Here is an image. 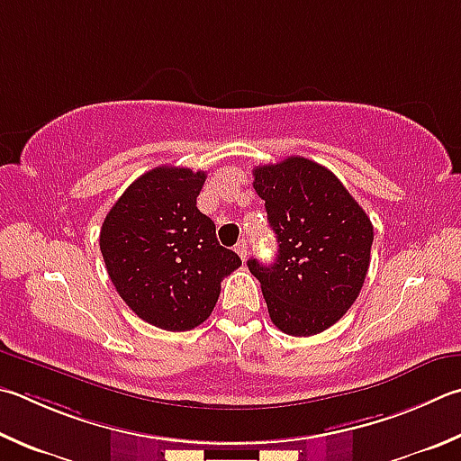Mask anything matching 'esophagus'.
I'll list each match as a JSON object with an SVG mask.
<instances>
[{
	"mask_svg": "<svg viewBox=\"0 0 461 461\" xmlns=\"http://www.w3.org/2000/svg\"><path fill=\"white\" fill-rule=\"evenodd\" d=\"M236 252H238V256H240L241 259L248 258V241H246V240H240V241H238V244H236Z\"/></svg>",
	"mask_w": 461,
	"mask_h": 461,
	"instance_id": "1",
	"label": "esophagus"
}]
</instances>
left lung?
<instances>
[{
  "instance_id": "1",
  "label": "left lung",
  "mask_w": 461,
  "mask_h": 461,
  "mask_svg": "<svg viewBox=\"0 0 461 461\" xmlns=\"http://www.w3.org/2000/svg\"><path fill=\"white\" fill-rule=\"evenodd\" d=\"M278 240L272 266L248 259L262 284L272 322L292 337H312L340 321L371 264L373 223L337 175L304 157L254 169Z\"/></svg>"
}]
</instances>
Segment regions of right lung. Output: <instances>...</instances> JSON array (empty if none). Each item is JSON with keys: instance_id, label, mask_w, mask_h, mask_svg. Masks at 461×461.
<instances>
[{"instance_id": "right-lung-1", "label": "right lung", "mask_w": 461, "mask_h": 461, "mask_svg": "<svg viewBox=\"0 0 461 461\" xmlns=\"http://www.w3.org/2000/svg\"><path fill=\"white\" fill-rule=\"evenodd\" d=\"M205 177L185 167H155L131 183L100 230L116 292L139 318L163 330H191L207 321L221 280L241 266L197 209Z\"/></svg>"}]
</instances>
